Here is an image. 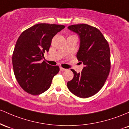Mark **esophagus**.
Here are the masks:
<instances>
[{
    "label": "esophagus",
    "instance_id": "1",
    "mask_svg": "<svg viewBox=\"0 0 129 129\" xmlns=\"http://www.w3.org/2000/svg\"><path fill=\"white\" fill-rule=\"evenodd\" d=\"M60 71H62V72H63V71H65L66 70V69H64V68H61V67H60Z\"/></svg>",
    "mask_w": 129,
    "mask_h": 129
}]
</instances>
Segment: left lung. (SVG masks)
<instances>
[{"mask_svg":"<svg viewBox=\"0 0 129 129\" xmlns=\"http://www.w3.org/2000/svg\"><path fill=\"white\" fill-rule=\"evenodd\" d=\"M68 28L80 38V47L77 58L85 65L82 71L77 73L67 83L69 90L81 98L96 94L104 86L110 70V52L108 42L96 27L82 24Z\"/></svg>","mask_w":129,"mask_h":129,"instance_id":"1","label":"left lung"}]
</instances>
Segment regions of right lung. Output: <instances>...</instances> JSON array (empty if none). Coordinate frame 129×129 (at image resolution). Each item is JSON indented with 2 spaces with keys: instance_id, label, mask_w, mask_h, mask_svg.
<instances>
[{
  "instance_id": "add662e5",
  "label": "right lung",
  "mask_w": 129,
  "mask_h": 129,
  "mask_svg": "<svg viewBox=\"0 0 129 129\" xmlns=\"http://www.w3.org/2000/svg\"><path fill=\"white\" fill-rule=\"evenodd\" d=\"M65 27L63 25L38 24L21 33L13 53L14 76L25 91L38 95L50 88L53 77L60 71L44 61L53 37Z\"/></svg>"
}]
</instances>
